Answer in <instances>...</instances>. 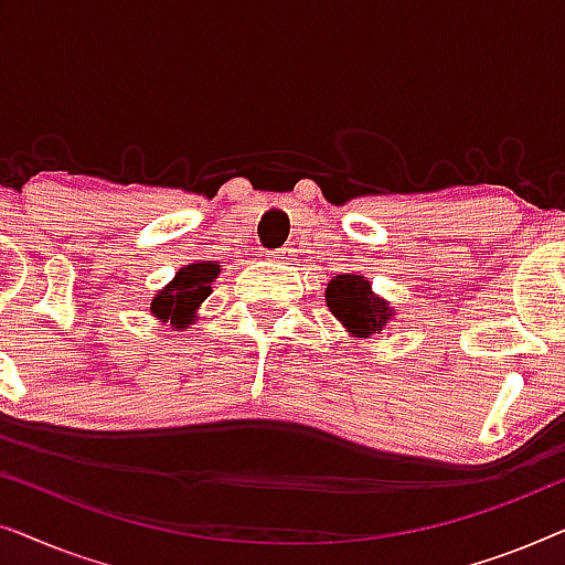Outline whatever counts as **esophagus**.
<instances>
[{
	"instance_id": "obj_1",
	"label": "esophagus",
	"mask_w": 565,
	"mask_h": 565,
	"mask_svg": "<svg viewBox=\"0 0 565 565\" xmlns=\"http://www.w3.org/2000/svg\"><path fill=\"white\" fill-rule=\"evenodd\" d=\"M273 259H275V262H290V259H292V249H280V252H273Z\"/></svg>"
}]
</instances>
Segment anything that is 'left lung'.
<instances>
[{"label":"left lung","instance_id":"left-lung-1","mask_svg":"<svg viewBox=\"0 0 565 565\" xmlns=\"http://www.w3.org/2000/svg\"><path fill=\"white\" fill-rule=\"evenodd\" d=\"M327 306L334 319L342 323L350 337H373L383 334L388 323L396 319V311L388 300L377 296L367 277L360 273L337 275L327 285Z\"/></svg>","mask_w":565,"mask_h":565}]
</instances>
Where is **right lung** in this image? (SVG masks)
<instances>
[{"instance_id": "right-lung-1", "label": "right lung", "mask_w": 565, "mask_h": 565, "mask_svg": "<svg viewBox=\"0 0 565 565\" xmlns=\"http://www.w3.org/2000/svg\"><path fill=\"white\" fill-rule=\"evenodd\" d=\"M221 275L218 262H192L174 275L172 282L157 290L149 311L159 323H169L174 331L190 329L198 321V308L211 296V285Z\"/></svg>"}]
</instances>
